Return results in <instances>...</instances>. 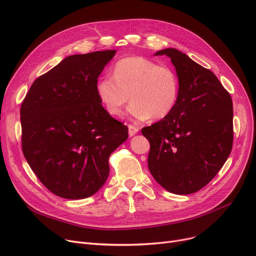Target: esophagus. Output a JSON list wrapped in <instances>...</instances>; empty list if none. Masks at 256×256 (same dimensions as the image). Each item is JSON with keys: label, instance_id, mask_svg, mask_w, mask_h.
<instances>
[{"label": "esophagus", "instance_id": "1", "mask_svg": "<svg viewBox=\"0 0 256 256\" xmlns=\"http://www.w3.org/2000/svg\"><path fill=\"white\" fill-rule=\"evenodd\" d=\"M138 132H139V128H137L135 126H132V124L128 126V136L130 137L135 136Z\"/></svg>", "mask_w": 256, "mask_h": 256}]
</instances>
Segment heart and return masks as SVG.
Returning a JSON list of instances; mask_svg holds the SVG:
<instances>
[{"instance_id":"1","label":"heart","mask_w":256,"mask_h":256,"mask_svg":"<svg viewBox=\"0 0 256 256\" xmlns=\"http://www.w3.org/2000/svg\"><path fill=\"white\" fill-rule=\"evenodd\" d=\"M96 94L106 111L117 116L130 102L128 114L137 120L163 119L176 106L180 80L173 68L143 57L119 60L114 76L104 74L96 82Z\"/></svg>"}]
</instances>
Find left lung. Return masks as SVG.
Segmentation results:
<instances>
[{
	"label": "left lung",
	"mask_w": 256,
	"mask_h": 256,
	"mask_svg": "<svg viewBox=\"0 0 256 256\" xmlns=\"http://www.w3.org/2000/svg\"><path fill=\"white\" fill-rule=\"evenodd\" d=\"M176 67L180 96L172 112L142 128L150 143L148 169L167 191L186 195L206 186L230 156L232 100L217 76L176 48L158 50Z\"/></svg>",
	"instance_id": "1"
}]
</instances>
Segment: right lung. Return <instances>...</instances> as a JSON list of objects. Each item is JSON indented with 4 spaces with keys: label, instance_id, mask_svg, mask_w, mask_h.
<instances>
[{
    "label": "right lung",
    "instance_id": "right-lung-1",
    "mask_svg": "<svg viewBox=\"0 0 256 256\" xmlns=\"http://www.w3.org/2000/svg\"><path fill=\"white\" fill-rule=\"evenodd\" d=\"M115 50L66 57L34 80L20 106L22 152L36 176L55 195L96 194L110 173L109 156L128 139L96 86Z\"/></svg>",
    "mask_w": 256,
    "mask_h": 256
}]
</instances>
